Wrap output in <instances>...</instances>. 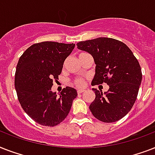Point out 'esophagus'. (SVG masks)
I'll return each mask as SVG.
<instances>
[{
  "mask_svg": "<svg viewBox=\"0 0 155 155\" xmlns=\"http://www.w3.org/2000/svg\"><path fill=\"white\" fill-rule=\"evenodd\" d=\"M85 92L84 89H78L77 90L78 94H80V93H82V92Z\"/></svg>",
  "mask_w": 155,
  "mask_h": 155,
  "instance_id": "34e87169",
  "label": "esophagus"
}]
</instances>
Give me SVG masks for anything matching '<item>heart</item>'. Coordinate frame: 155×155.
I'll return each instance as SVG.
<instances>
[{
    "label": "heart",
    "instance_id": "b5f03b06",
    "mask_svg": "<svg viewBox=\"0 0 155 155\" xmlns=\"http://www.w3.org/2000/svg\"><path fill=\"white\" fill-rule=\"evenodd\" d=\"M75 84L77 86V87H83V86H84V80L83 79V78H77V79H75Z\"/></svg>",
    "mask_w": 155,
    "mask_h": 155
}]
</instances>
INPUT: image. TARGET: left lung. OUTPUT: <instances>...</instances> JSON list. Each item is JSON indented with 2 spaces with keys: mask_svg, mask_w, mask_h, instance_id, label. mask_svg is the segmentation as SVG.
I'll list each match as a JSON object with an SVG mask.
<instances>
[{
  "mask_svg": "<svg viewBox=\"0 0 155 155\" xmlns=\"http://www.w3.org/2000/svg\"><path fill=\"white\" fill-rule=\"evenodd\" d=\"M76 46L94 58L96 73L92 85L106 83L109 87L104 93L92 88L96 94L89 106L92 115L106 123L124 117L134 104L142 82V70L136 57L125 43L110 38H97Z\"/></svg>",
  "mask_w": 155,
  "mask_h": 155,
  "instance_id": "8db88e82",
  "label": "left lung"
}]
</instances>
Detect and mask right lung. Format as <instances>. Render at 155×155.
<instances>
[{
    "mask_svg": "<svg viewBox=\"0 0 155 155\" xmlns=\"http://www.w3.org/2000/svg\"><path fill=\"white\" fill-rule=\"evenodd\" d=\"M75 45L42 42L30 46L18 60L14 85L18 101L27 115L39 125L54 126L68 115L77 97L75 88L66 87L59 96L51 91L64 61Z\"/></svg>",
    "mask_w": 155,
    "mask_h": 155,
    "instance_id": "obj_1",
    "label": "right lung"
}]
</instances>
